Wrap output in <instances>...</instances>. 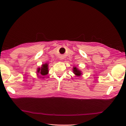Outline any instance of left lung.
<instances>
[{"label":"left lung","instance_id":"8db88e82","mask_svg":"<svg viewBox=\"0 0 126 126\" xmlns=\"http://www.w3.org/2000/svg\"><path fill=\"white\" fill-rule=\"evenodd\" d=\"M73 72H74V74L75 75H76L77 76H80L81 75V71H80L79 70H78L76 67H74V68H73Z\"/></svg>","mask_w":126,"mask_h":126}]
</instances>
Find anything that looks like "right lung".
<instances>
[{"instance_id":"add662e5","label":"right lung","mask_w":126,"mask_h":126,"mask_svg":"<svg viewBox=\"0 0 126 126\" xmlns=\"http://www.w3.org/2000/svg\"><path fill=\"white\" fill-rule=\"evenodd\" d=\"M48 64L47 63L42 64V66L38 68L37 70V72L40 74V77H42V78L48 74ZM37 75L39 74H37Z\"/></svg>"}]
</instances>
